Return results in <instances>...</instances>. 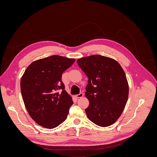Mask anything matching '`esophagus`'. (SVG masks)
Instances as JSON below:
<instances>
[{"instance_id": "obj_1", "label": "esophagus", "mask_w": 157, "mask_h": 157, "mask_svg": "<svg viewBox=\"0 0 157 157\" xmlns=\"http://www.w3.org/2000/svg\"><path fill=\"white\" fill-rule=\"evenodd\" d=\"M83 96H84V94L82 92H80V94L76 95V97H77V98H82Z\"/></svg>"}]
</instances>
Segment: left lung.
Returning a JSON list of instances; mask_svg holds the SVG:
<instances>
[{
    "label": "left lung",
    "instance_id": "8db88e82",
    "mask_svg": "<svg viewBox=\"0 0 157 157\" xmlns=\"http://www.w3.org/2000/svg\"><path fill=\"white\" fill-rule=\"evenodd\" d=\"M77 63L88 78L85 96L89 119L109 126L120 117L126 104L129 88L124 70L117 61L100 55L78 59Z\"/></svg>",
    "mask_w": 157,
    "mask_h": 157
}]
</instances>
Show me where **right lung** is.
<instances>
[{"mask_svg": "<svg viewBox=\"0 0 157 157\" xmlns=\"http://www.w3.org/2000/svg\"><path fill=\"white\" fill-rule=\"evenodd\" d=\"M75 59L52 56L33 61L20 82L23 102L38 124L52 129L65 121L73 101L65 90L61 76Z\"/></svg>", "mask_w": 157, "mask_h": 157, "instance_id": "add662e5", "label": "right lung"}]
</instances>
